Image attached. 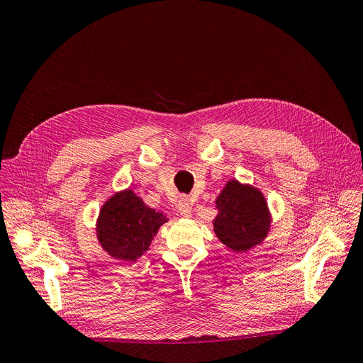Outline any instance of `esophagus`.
<instances>
[{
  "label": "esophagus",
  "instance_id": "esophagus-1",
  "mask_svg": "<svg viewBox=\"0 0 363 363\" xmlns=\"http://www.w3.org/2000/svg\"><path fill=\"white\" fill-rule=\"evenodd\" d=\"M177 211L183 218H189L192 213V201L188 196H182L177 204Z\"/></svg>",
  "mask_w": 363,
  "mask_h": 363
}]
</instances>
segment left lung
Wrapping results in <instances>:
<instances>
[{
	"label": "left lung",
	"mask_w": 363,
	"mask_h": 363,
	"mask_svg": "<svg viewBox=\"0 0 363 363\" xmlns=\"http://www.w3.org/2000/svg\"><path fill=\"white\" fill-rule=\"evenodd\" d=\"M216 208L213 230L225 247L242 252L267 238L269 212L259 189L230 180L216 199Z\"/></svg>",
	"instance_id": "1"
}]
</instances>
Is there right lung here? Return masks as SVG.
<instances>
[{
    "instance_id": "right-lung-1",
    "label": "right lung",
    "mask_w": 363,
    "mask_h": 363,
    "mask_svg": "<svg viewBox=\"0 0 363 363\" xmlns=\"http://www.w3.org/2000/svg\"><path fill=\"white\" fill-rule=\"evenodd\" d=\"M167 216L148 207L131 191L115 194L100 211L96 238L115 259L136 260L148 250Z\"/></svg>"
}]
</instances>
